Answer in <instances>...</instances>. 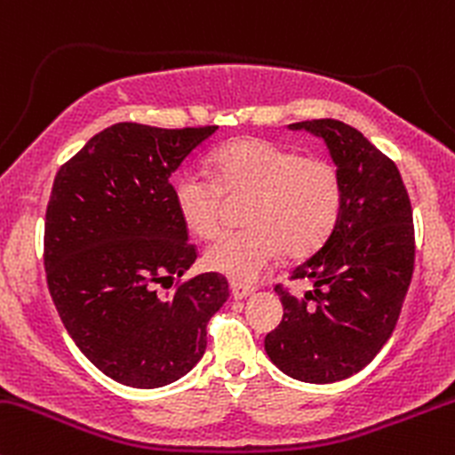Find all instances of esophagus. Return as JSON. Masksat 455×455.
I'll list each match as a JSON object with an SVG mask.
<instances>
[{
	"label": "esophagus",
	"mask_w": 455,
	"mask_h": 455,
	"mask_svg": "<svg viewBox=\"0 0 455 455\" xmlns=\"http://www.w3.org/2000/svg\"><path fill=\"white\" fill-rule=\"evenodd\" d=\"M232 298L234 299H245V298H250V296H254V289L251 287H245V284H241V283H232Z\"/></svg>",
	"instance_id": "obj_1"
}]
</instances>
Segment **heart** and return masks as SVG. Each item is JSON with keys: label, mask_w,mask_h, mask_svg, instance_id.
Wrapping results in <instances>:
<instances>
[{"label": "heart", "mask_w": 455, "mask_h": 455, "mask_svg": "<svg viewBox=\"0 0 455 455\" xmlns=\"http://www.w3.org/2000/svg\"><path fill=\"white\" fill-rule=\"evenodd\" d=\"M214 180L188 171L175 184L184 226L201 238L221 226V193L250 196L243 223L205 247V267L238 283H254L283 256H307L329 238L341 210L339 171L267 140H236L210 159Z\"/></svg>", "instance_id": "heart-1"}]
</instances>
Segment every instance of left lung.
Segmentation results:
<instances>
[{
	"label": "left lung",
	"instance_id": "8db88e82",
	"mask_svg": "<svg viewBox=\"0 0 455 455\" xmlns=\"http://www.w3.org/2000/svg\"><path fill=\"white\" fill-rule=\"evenodd\" d=\"M289 129L326 142L341 210L320 250L291 271L311 280V291L296 298L275 287L284 315L265 350L298 381L332 383L366 368L395 331L414 271L411 205L396 164L350 124L307 120Z\"/></svg>",
	"mask_w": 455,
	"mask_h": 455
}]
</instances>
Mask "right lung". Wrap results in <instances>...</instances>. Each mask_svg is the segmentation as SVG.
<instances>
[{"label":"right lung","mask_w":455,"mask_h":455,"mask_svg":"<svg viewBox=\"0 0 455 455\" xmlns=\"http://www.w3.org/2000/svg\"><path fill=\"white\" fill-rule=\"evenodd\" d=\"M214 131L118 123L56 172L45 212L50 296L78 350L123 386L151 390L188 374L229 296L219 274L157 293L196 260L171 177Z\"/></svg>","instance_id":"right-lung-1"}]
</instances>
